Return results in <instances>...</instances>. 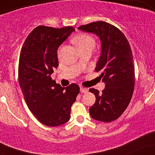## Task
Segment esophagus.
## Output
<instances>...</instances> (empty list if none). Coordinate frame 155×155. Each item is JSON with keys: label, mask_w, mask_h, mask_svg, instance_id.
Wrapping results in <instances>:
<instances>
[{"label": "esophagus", "mask_w": 155, "mask_h": 155, "mask_svg": "<svg viewBox=\"0 0 155 155\" xmlns=\"http://www.w3.org/2000/svg\"><path fill=\"white\" fill-rule=\"evenodd\" d=\"M88 90L87 88H84L83 87H80V92H83V93H86V92H87Z\"/></svg>", "instance_id": "34e87169"}]
</instances>
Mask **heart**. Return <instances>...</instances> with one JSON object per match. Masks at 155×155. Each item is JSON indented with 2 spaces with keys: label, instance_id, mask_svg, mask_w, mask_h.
Here are the masks:
<instances>
[{
  "label": "heart",
  "instance_id": "b5f03b06",
  "mask_svg": "<svg viewBox=\"0 0 155 155\" xmlns=\"http://www.w3.org/2000/svg\"><path fill=\"white\" fill-rule=\"evenodd\" d=\"M72 42L79 51L86 49H92L95 46V40L93 37L87 33H80L72 39Z\"/></svg>",
  "mask_w": 155,
  "mask_h": 155
}]
</instances>
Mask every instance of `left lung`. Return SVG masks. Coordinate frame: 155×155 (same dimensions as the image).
Segmentation results:
<instances>
[{
	"mask_svg": "<svg viewBox=\"0 0 155 155\" xmlns=\"http://www.w3.org/2000/svg\"><path fill=\"white\" fill-rule=\"evenodd\" d=\"M78 29L95 33L101 42V54L95 71L105 82L102 93L90 89L96 101L90 108L94 120L109 122L118 119L130 102L135 85V67L130 47L122 32L109 23L97 21Z\"/></svg>",
	"mask_w": 155,
	"mask_h": 155,
	"instance_id": "1",
	"label": "left lung"
}]
</instances>
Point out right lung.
<instances>
[{"label": "right lung", "mask_w": 155, "mask_h": 155, "mask_svg": "<svg viewBox=\"0 0 155 155\" xmlns=\"http://www.w3.org/2000/svg\"><path fill=\"white\" fill-rule=\"evenodd\" d=\"M73 31V27H36L25 41L19 56V84L26 104L37 120L49 127L70 120L71 108L79 93L76 84L62 87L51 77L59 65L58 48Z\"/></svg>", "instance_id": "right-lung-1"}]
</instances>
